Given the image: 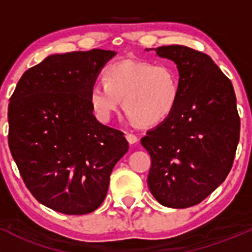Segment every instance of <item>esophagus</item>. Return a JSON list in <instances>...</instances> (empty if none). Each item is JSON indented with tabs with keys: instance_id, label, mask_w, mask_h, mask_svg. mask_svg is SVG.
Here are the masks:
<instances>
[{
	"instance_id": "34e87169",
	"label": "esophagus",
	"mask_w": 252,
	"mask_h": 252,
	"mask_svg": "<svg viewBox=\"0 0 252 252\" xmlns=\"http://www.w3.org/2000/svg\"><path fill=\"white\" fill-rule=\"evenodd\" d=\"M126 141H128L130 145L136 144V142H138V140H139L138 136L134 135V134H130V133L126 134Z\"/></svg>"
}]
</instances>
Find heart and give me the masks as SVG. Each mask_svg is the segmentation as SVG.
<instances>
[{
  "instance_id": "b5f03b06",
  "label": "heart",
  "mask_w": 252,
  "mask_h": 252,
  "mask_svg": "<svg viewBox=\"0 0 252 252\" xmlns=\"http://www.w3.org/2000/svg\"><path fill=\"white\" fill-rule=\"evenodd\" d=\"M103 80L94 81L89 101L96 118L108 123L123 108L140 126H152L168 118L179 102L180 74L171 63L124 60L108 65Z\"/></svg>"
}]
</instances>
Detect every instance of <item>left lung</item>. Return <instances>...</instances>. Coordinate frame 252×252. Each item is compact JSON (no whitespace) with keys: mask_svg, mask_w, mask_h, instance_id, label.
I'll return each instance as SVG.
<instances>
[{"mask_svg":"<svg viewBox=\"0 0 252 252\" xmlns=\"http://www.w3.org/2000/svg\"><path fill=\"white\" fill-rule=\"evenodd\" d=\"M155 51L177 64L182 91L171 116L141 139L151 156L147 185L161 205L191 207L232 169L240 136L234 89L204 52L182 45Z\"/></svg>","mask_w":252,"mask_h":252,"instance_id":"left-lung-1","label":"left lung"}]
</instances>
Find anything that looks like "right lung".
Returning a JSON list of instances; mask_svg holds the SVG:
<instances>
[{
    "label": "right lung",
    "instance_id": "1",
    "mask_svg": "<svg viewBox=\"0 0 252 252\" xmlns=\"http://www.w3.org/2000/svg\"><path fill=\"white\" fill-rule=\"evenodd\" d=\"M114 55L94 48L48 56L22 75L9 98V150L29 191L51 210L86 215L100 207L128 151L124 133L101 124L89 101Z\"/></svg>",
    "mask_w": 252,
    "mask_h": 252
}]
</instances>
